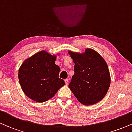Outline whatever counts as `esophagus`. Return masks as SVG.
<instances>
[{
	"label": "esophagus",
	"instance_id": "obj_1",
	"mask_svg": "<svg viewBox=\"0 0 132 132\" xmlns=\"http://www.w3.org/2000/svg\"><path fill=\"white\" fill-rule=\"evenodd\" d=\"M64 82H65V84H66V85H68V84H69V79H65Z\"/></svg>",
	"mask_w": 132,
	"mask_h": 132
}]
</instances>
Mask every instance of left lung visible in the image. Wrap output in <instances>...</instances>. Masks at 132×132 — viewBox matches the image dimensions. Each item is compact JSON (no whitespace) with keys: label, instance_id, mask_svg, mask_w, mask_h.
Segmentation results:
<instances>
[{"label":"left lung","instance_id":"1","mask_svg":"<svg viewBox=\"0 0 132 132\" xmlns=\"http://www.w3.org/2000/svg\"><path fill=\"white\" fill-rule=\"evenodd\" d=\"M75 63V75L69 87L80 103L90 105L101 101L110 85L108 65L96 51L86 48L83 53L68 51Z\"/></svg>","mask_w":132,"mask_h":132}]
</instances>
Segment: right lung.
<instances>
[{
    "label": "right lung",
    "mask_w": 132,
    "mask_h": 132,
    "mask_svg": "<svg viewBox=\"0 0 132 132\" xmlns=\"http://www.w3.org/2000/svg\"><path fill=\"white\" fill-rule=\"evenodd\" d=\"M57 54L41 51L26 59L19 70V80L28 97L37 102L52 98L65 84L59 78L60 68L55 64Z\"/></svg>",
    "instance_id": "add662e5"
}]
</instances>
